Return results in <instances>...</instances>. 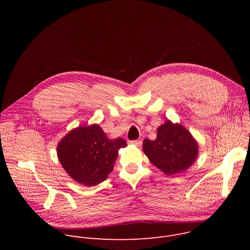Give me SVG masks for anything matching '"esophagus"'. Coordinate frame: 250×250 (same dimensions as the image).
I'll list each match as a JSON object with an SVG mask.
<instances>
[{"label":"esophagus","instance_id":"obj_1","mask_svg":"<svg viewBox=\"0 0 250 250\" xmlns=\"http://www.w3.org/2000/svg\"><path fill=\"white\" fill-rule=\"evenodd\" d=\"M129 144L136 147H140L142 145V141L141 140H131V141H129Z\"/></svg>","mask_w":250,"mask_h":250}]
</instances>
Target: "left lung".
I'll return each instance as SVG.
<instances>
[{"label": "left lung", "mask_w": 250, "mask_h": 250, "mask_svg": "<svg viewBox=\"0 0 250 250\" xmlns=\"http://www.w3.org/2000/svg\"><path fill=\"white\" fill-rule=\"evenodd\" d=\"M142 150L155 167L172 176L183 173L194 164L199 145L185 126L167 120L157 128L155 140H144Z\"/></svg>", "instance_id": "8db88e82"}]
</instances>
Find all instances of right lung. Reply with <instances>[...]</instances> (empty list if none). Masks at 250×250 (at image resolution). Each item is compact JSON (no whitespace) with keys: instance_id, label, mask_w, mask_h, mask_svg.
Here are the masks:
<instances>
[{"instance_id":"1","label":"right lung","mask_w":250,"mask_h":250,"mask_svg":"<svg viewBox=\"0 0 250 250\" xmlns=\"http://www.w3.org/2000/svg\"><path fill=\"white\" fill-rule=\"evenodd\" d=\"M125 139H111L99 125L70 130L57 145V157L68 175L81 185L92 187L104 181L114 169Z\"/></svg>"}]
</instances>
